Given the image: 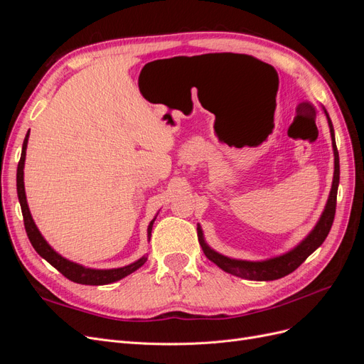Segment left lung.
<instances>
[{"label":"left lung","mask_w":364,"mask_h":364,"mask_svg":"<svg viewBox=\"0 0 364 364\" xmlns=\"http://www.w3.org/2000/svg\"><path fill=\"white\" fill-rule=\"evenodd\" d=\"M326 117H328V114H326ZM328 124H329V130H331L333 149H334V179H333L331 193H329V199H328L325 211H323L321 220H318V223L316 225V228L311 230V234L308 235L299 246L294 247L291 252L285 253V255H281L278 258H272L267 261L252 262V261L230 259L228 257L220 255V253L214 252L213 249H209L203 241L202 229L197 228L199 243L209 261L217 264V266L222 270H225L230 274H235V277H240V278L250 279V281H273V279H279V278L287 277V274L294 272L318 246L323 243L325 238L329 234V229H331L333 222H334L336 205H337V188H338V179H340L338 151H337L336 139H334L333 123H331V119H329V117H328Z\"/></svg>","instance_id":"8db88e82"}]
</instances>
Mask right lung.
Here are the masks:
<instances>
[{
    "label": "right lung",
    "instance_id": "obj_1",
    "mask_svg": "<svg viewBox=\"0 0 364 364\" xmlns=\"http://www.w3.org/2000/svg\"><path fill=\"white\" fill-rule=\"evenodd\" d=\"M27 141H28V134L26 135L24 144H23V153H21V159L18 162V170H16V190H18V199L21 203V211H23L24 217V226H26V232L30 240L31 246L35 247V250L39 253V255L47 259L54 269H58L65 278H68L73 282L77 284H85V285H105V284H112L115 281H119L121 278L127 277L132 272L138 270L142 264L147 261V257H142L136 262L130 264V266L126 267H119V269H111V270H94V269H85L79 264L71 262L68 259L62 258L59 253L54 252L41 232L38 230L35 222H33L31 214L28 211V205L26 200V191H24V161H26V149H27ZM155 220H151V223L149 225V240L151 235V226Z\"/></svg>",
    "mask_w": 364,
    "mask_h": 364
}]
</instances>
